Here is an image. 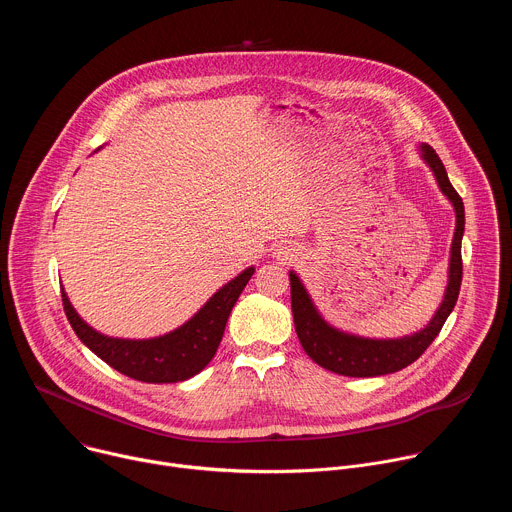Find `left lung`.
Here are the masks:
<instances>
[{"instance_id":"obj_1","label":"left lung","mask_w":512,"mask_h":512,"mask_svg":"<svg viewBox=\"0 0 512 512\" xmlns=\"http://www.w3.org/2000/svg\"><path fill=\"white\" fill-rule=\"evenodd\" d=\"M421 158L431 168L437 184H440L442 192L448 196V200L454 204L456 210V233L452 241V255H450V275H448V287L444 300L437 308L435 316L429 320V324L403 338L393 340H375V338H362L354 334L340 332L332 328L316 310L312 304L306 287L302 285L300 277L289 271V285H291V312H294V324L298 338L308 352V356L320 364V367L344 375V377H381L389 373H397L413 360H417L427 346L440 334L442 326L446 324L448 316L452 314L460 285H462V235H464V202L460 194L454 190L446 168L435 154V150L427 143L419 145Z\"/></svg>"}]
</instances>
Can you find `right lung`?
Returning a JSON list of instances; mask_svg holds the SVG:
<instances>
[{
	"mask_svg": "<svg viewBox=\"0 0 512 512\" xmlns=\"http://www.w3.org/2000/svg\"><path fill=\"white\" fill-rule=\"evenodd\" d=\"M253 273V267L245 269L218 289L184 326L150 340L111 338L93 330L70 306L64 289L62 306L81 342L121 375L141 383H178L198 375L212 360L223 340L229 314Z\"/></svg>",
	"mask_w": 512,
	"mask_h": 512,
	"instance_id": "1",
	"label": "right lung"
}]
</instances>
